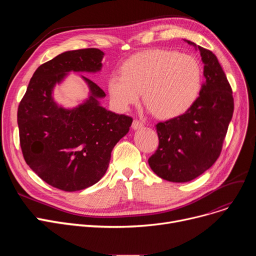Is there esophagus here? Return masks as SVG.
<instances>
[{
  "instance_id": "34e87169",
  "label": "esophagus",
  "mask_w": 256,
  "mask_h": 256,
  "mask_svg": "<svg viewBox=\"0 0 256 256\" xmlns=\"http://www.w3.org/2000/svg\"><path fill=\"white\" fill-rule=\"evenodd\" d=\"M132 128L134 130H139V128H143V122H142V121L138 120V119H134L132 124Z\"/></svg>"
}]
</instances>
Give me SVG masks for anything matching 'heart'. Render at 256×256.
Listing matches in <instances>:
<instances>
[{"label": "heart", "instance_id": "heart-1", "mask_svg": "<svg viewBox=\"0 0 256 256\" xmlns=\"http://www.w3.org/2000/svg\"><path fill=\"white\" fill-rule=\"evenodd\" d=\"M202 87L199 61L176 50L154 48L128 58L121 74L108 80V91L117 109L136 104L143 91V102L160 118L186 113L198 98Z\"/></svg>", "mask_w": 256, "mask_h": 256}]
</instances>
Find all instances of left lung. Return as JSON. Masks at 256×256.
<instances>
[{"label":"left lung","mask_w":256,"mask_h":256,"mask_svg":"<svg viewBox=\"0 0 256 256\" xmlns=\"http://www.w3.org/2000/svg\"><path fill=\"white\" fill-rule=\"evenodd\" d=\"M186 42L200 52L206 82L186 113L156 124L158 146L148 158L156 176L172 182H190L216 162L234 106L232 87L214 54Z\"/></svg>","instance_id":"1"}]
</instances>
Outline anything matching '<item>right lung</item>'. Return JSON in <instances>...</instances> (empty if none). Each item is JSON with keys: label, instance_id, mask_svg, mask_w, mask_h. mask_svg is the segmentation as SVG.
I'll return each mask as SVG.
<instances>
[{"label": "right lung", "instance_id": "obj_1", "mask_svg": "<svg viewBox=\"0 0 256 256\" xmlns=\"http://www.w3.org/2000/svg\"><path fill=\"white\" fill-rule=\"evenodd\" d=\"M98 48L70 50L40 65L18 110L20 142L26 163L50 186L74 192L96 184L108 169L116 143L132 122L100 106L106 93L82 76L89 98L74 109L59 106L52 92L70 72H96L102 68Z\"/></svg>", "mask_w": 256, "mask_h": 256}]
</instances>
